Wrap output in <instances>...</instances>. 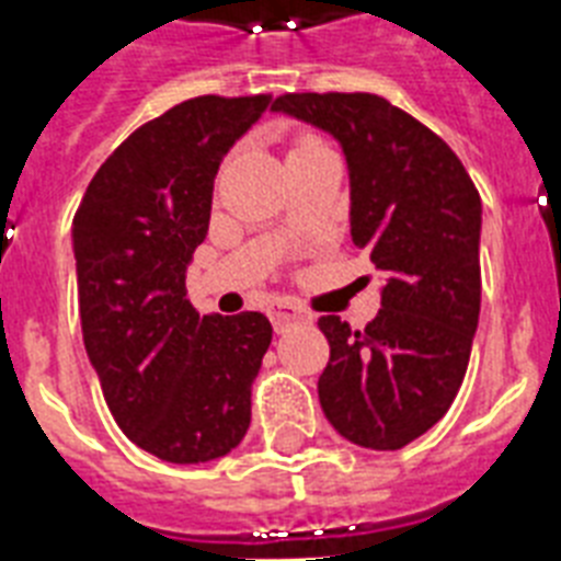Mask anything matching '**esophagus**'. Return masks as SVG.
Here are the masks:
<instances>
[{
    "label": "esophagus",
    "instance_id": "obj_1",
    "mask_svg": "<svg viewBox=\"0 0 561 561\" xmlns=\"http://www.w3.org/2000/svg\"><path fill=\"white\" fill-rule=\"evenodd\" d=\"M308 320V313L302 308H296L294 302H276L271 308V322L276 331H285L288 325H296V322Z\"/></svg>",
    "mask_w": 561,
    "mask_h": 561
}]
</instances>
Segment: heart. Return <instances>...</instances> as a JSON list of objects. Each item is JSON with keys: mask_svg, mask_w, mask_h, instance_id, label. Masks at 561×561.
<instances>
[{"mask_svg": "<svg viewBox=\"0 0 561 561\" xmlns=\"http://www.w3.org/2000/svg\"><path fill=\"white\" fill-rule=\"evenodd\" d=\"M311 149H322L320 140L313 138H299L294 144V149H290V154H299V152H311Z\"/></svg>", "mask_w": 561, "mask_h": 561, "instance_id": "heart-1", "label": "heart"}]
</instances>
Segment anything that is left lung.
<instances>
[{
  "label": "left lung",
  "instance_id": "1",
  "mask_svg": "<svg viewBox=\"0 0 561 561\" xmlns=\"http://www.w3.org/2000/svg\"><path fill=\"white\" fill-rule=\"evenodd\" d=\"M340 144L352 241L383 273L363 331L320 317V407L345 440L403 449L453 407L481 311V198L458 154L377 94H285L273 106Z\"/></svg>",
  "mask_w": 561,
  "mask_h": 561
}]
</instances>
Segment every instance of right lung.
<instances>
[{"instance_id":"1","label":"right lung","mask_w":561,"mask_h":561,"mask_svg":"<svg viewBox=\"0 0 561 561\" xmlns=\"http://www.w3.org/2000/svg\"><path fill=\"white\" fill-rule=\"evenodd\" d=\"M273 106L271 94L172 106L108 154L71 225L89 363L123 435L161 461H216L250 426L271 322L202 317L184 285L218 167Z\"/></svg>"}]
</instances>
